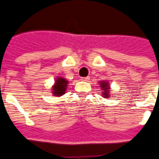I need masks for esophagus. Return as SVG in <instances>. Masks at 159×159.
<instances>
[{
	"label": "esophagus",
	"mask_w": 159,
	"mask_h": 159,
	"mask_svg": "<svg viewBox=\"0 0 159 159\" xmlns=\"http://www.w3.org/2000/svg\"><path fill=\"white\" fill-rule=\"evenodd\" d=\"M80 80L82 81H87V80H90V78H89V77H84V78H81Z\"/></svg>",
	"instance_id": "1"
}]
</instances>
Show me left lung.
<instances>
[{
  "label": "left lung",
  "instance_id": "1",
  "mask_svg": "<svg viewBox=\"0 0 159 159\" xmlns=\"http://www.w3.org/2000/svg\"><path fill=\"white\" fill-rule=\"evenodd\" d=\"M99 84H100V87L102 89V95L105 97V98H108V97H111V90H110L109 87V84H108V82H107V81H100L99 82Z\"/></svg>",
  "mask_w": 159,
  "mask_h": 159
}]
</instances>
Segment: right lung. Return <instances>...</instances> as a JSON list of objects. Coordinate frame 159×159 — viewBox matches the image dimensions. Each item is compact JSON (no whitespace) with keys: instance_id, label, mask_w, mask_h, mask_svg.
Listing matches in <instances>:
<instances>
[{"instance_id":"1","label":"right lung","mask_w":159,"mask_h":159,"mask_svg":"<svg viewBox=\"0 0 159 159\" xmlns=\"http://www.w3.org/2000/svg\"><path fill=\"white\" fill-rule=\"evenodd\" d=\"M68 84V81L66 79L62 78V77L57 78L55 81V84L52 87V93L53 94V96L58 97L62 96L63 94H65Z\"/></svg>"}]
</instances>
